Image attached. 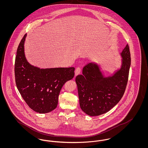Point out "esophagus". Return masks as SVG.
Wrapping results in <instances>:
<instances>
[{"instance_id": "34e87169", "label": "esophagus", "mask_w": 148, "mask_h": 148, "mask_svg": "<svg viewBox=\"0 0 148 148\" xmlns=\"http://www.w3.org/2000/svg\"><path fill=\"white\" fill-rule=\"evenodd\" d=\"M80 72H81V68H80V66H77V68L75 69V75H77V74H80Z\"/></svg>"}]
</instances>
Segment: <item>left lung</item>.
<instances>
[{"instance_id": "obj_1", "label": "left lung", "mask_w": 148, "mask_h": 148, "mask_svg": "<svg viewBox=\"0 0 148 148\" xmlns=\"http://www.w3.org/2000/svg\"><path fill=\"white\" fill-rule=\"evenodd\" d=\"M121 66L112 77H104L99 66L86 64L83 74L75 78L82 110L90 116H98L109 111L123 97L127 87L131 64L129 47L121 53Z\"/></svg>"}]
</instances>
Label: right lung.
Returning a JSON list of instances; mask_svg holds the SVG:
<instances>
[{"instance_id":"obj_1","label":"right lung","mask_w":148,"mask_h":148,"mask_svg":"<svg viewBox=\"0 0 148 148\" xmlns=\"http://www.w3.org/2000/svg\"><path fill=\"white\" fill-rule=\"evenodd\" d=\"M24 35L16 51L15 60V79L22 98L34 111L41 114L55 109L58 97L65 83L74 76V67L40 69L27 62Z\"/></svg>"}]
</instances>
